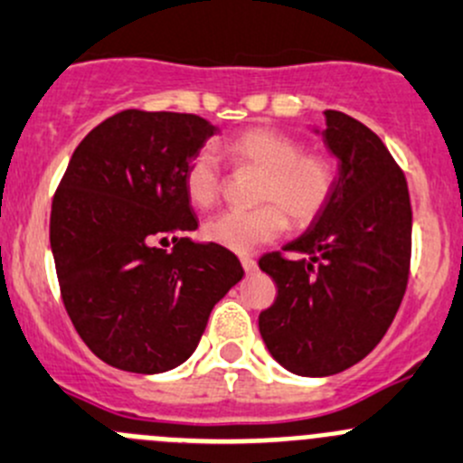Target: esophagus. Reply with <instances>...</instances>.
<instances>
[{"mask_svg": "<svg viewBox=\"0 0 463 463\" xmlns=\"http://www.w3.org/2000/svg\"><path fill=\"white\" fill-rule=\"evenodd\" d=\"M241 266H243V270L248 272V275L257 270V261H254L252 257H241Z\"/></svg>", "mask_w": 463, "mask_h": 463, "instance_id": "esophagus-1", "label": "esophagus"}]
</instances>
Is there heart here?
Listing matches in <instances>:
<instances>
[{
  "mask_svg": "<svg viewBox=\"0 0 463 463\" xmlns=\"http://www.w3.org/2000/svg\"><path fill=\"white\" fill-rule=\"evenodd\" d=\"M224 154L236 168L261 173L252 211H222L204 222L209 243L232 252H250L284 234L286 224L307 227L327 206L334 193V165L316 152H302L300 143L281 131L254 127L224 143ZM184 188L195 206L213 204L222 191L220 163L211 149H200L184 170Z\"/></svg>",
  "mask_w": 463,
  "mask_h": 463,
  "instance_id": "b5f03b06",
  "label": "heart"
}]
</instances>
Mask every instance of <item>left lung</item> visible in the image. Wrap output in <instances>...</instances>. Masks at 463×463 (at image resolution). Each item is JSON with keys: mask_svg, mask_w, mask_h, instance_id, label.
<instances>
[{"mask_svg": "<svg viewBox=\"0 0 463 463\" xmlns=\"http://www.w3.org/2000/svg\"><path fill=\"white\" fill-rule=\"evenodd\" d=\"M323 136L338 158L323 213L259 268L277 300L259 316L268 352L286 371L327 377L354 366L386 334L402 302L411 261L407 179L380 136L341 111H325Z\"/></svg>", "mask_w": 463, "mask_h": 463, "instance_id": "1", "label": "left lung"}]
</instances>
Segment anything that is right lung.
Listing matches in <instances>:
<instances>
[{
	"label": "right lung",
	"instance_id": "add662e5",
	"mask_svg": "<svg viewBox=\"0 0 463 463\" xmlns=\"http://www.w3.org/2000/svg\"><path fill=\"white\" fill-rule=\"evenodd\" d=\"M218 134L193 113L122 111L74 149L50 218L63 305L109 366L143 375L195 352L215 302L243 279L234 252L195 243L188 161ZM173 238V253L156 242Z\"/></svg>",
	"mask_w": 463,
	"mask_h": 463
}]
</instances>
